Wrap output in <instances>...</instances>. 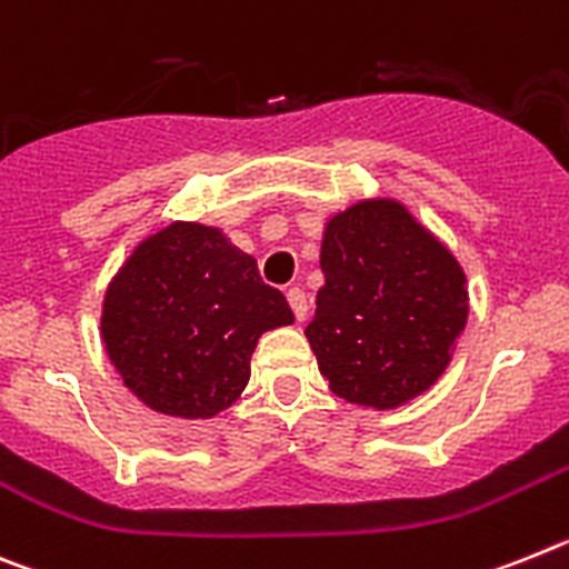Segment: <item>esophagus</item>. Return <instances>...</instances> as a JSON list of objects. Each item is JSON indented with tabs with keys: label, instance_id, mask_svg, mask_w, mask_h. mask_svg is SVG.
<instances>
[{
	"label": "esophagus",
	"instance_id": "esophagus-1",
	"mask_svg": "<svg viewBox=\"0 0 569 569\" xmlns=\"http://www.w3.org/2000/svg\"><path fill=\"white\" fill-rule=\"evenodd\" d=\"M286 300H289L291 312H295V318L303 320L306 312H309V303H306V291L298 289V286H291L289 291H286Z\"/></svg>",
	"mask_w": 569,
	"mask_h": 569
}]
</instances>
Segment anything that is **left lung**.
<instances>
[{
	"mask_svg": "<svg viewBox=\"0 0 569 569\" xmlns=\"http://www.w3.org/2000/svg\"><path fill=\"white\" fill-rule=\"evenodd\" d=\"M320 271L306 338L329 389L389 409L432 387L467 326L456 257L401 202L369 200L329 220Z\"/></svg>",
	"mask_w": 569,
	"mask_h": 569,
	"instance_id": "left-lung-1",
	"label": "left lung"
}]
</instances>
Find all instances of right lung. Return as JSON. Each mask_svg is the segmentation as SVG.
Returning a JSON list of instances; mask_svg holds the SVG:
<instances>
[{
  "label": "right lung",
  "mask_w": 569,
  "mask_h": 569,
  "mask_svg": "<svg viewBox=\"0 0 569 569\" xmlns=\"http://www.w3.org/2000/svg\"><path fill=\"white\" fill-rule=\"evenodd\" d=\"M291 320L254 257L209 226L174 223L148 237L111 283L102 340L142 403L211 418L249 383L257 338Z\"/></svg>",
  "instance_id": "obj_1"
}]
</instances>
